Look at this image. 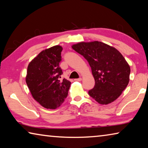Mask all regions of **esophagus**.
Returning a JSON list of instances; mask_svg holds the SVG:
<instances>
[{
  "label": "esophagus",
  "mask_w": 148,
  "mask_h": 148,
  "mask_svg": "<svg viewBox=\"0 0 148 148\" xmlns=\"http://www.w3.org/2000/svg\"><path fill=\"white\" fill-rule=\"evenodd\" d=\"M74 80H75V81H78V82H79V81H81V80H82V78H81V77H79V78L74 79Z\"/></svg>",
  "instance_id": "esophagus-1"
}]
</instances>
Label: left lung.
<instances>
[{"instance_id":"left-lung-1","label":"left lung","mask_w":148,"mask_h":148,"mask_svg":"<svg viewBox=\"0 0 148 148\" xmlns=\"http://www.w3.org/2000/svg\"><path fill=\"white\" fill-rule=\"evenodd\" d=\"M91 68L95 84L88 93L101 104H108L121 95L129 82L131 69L121 53L101 42H80L72 46Z\"/></svg>"}]
</instances>
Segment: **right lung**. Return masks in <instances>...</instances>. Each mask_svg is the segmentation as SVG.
<instances>
[{"label": "right lung", "instance_id": "right-lung-1", "mask_svg": "<svg viewBox=\"0 0 148 148\" xmlns=\"http://www.w3.org/2000/svg\"><path fill=\"white\" fill-rule=\"evenodd\" d=\"M62 47L55 46L40 52L29 64L26 83L32 96L42 106L56 109L68 95L71 82L61 79Z\"/></svg>", "mask_w": 148, "mask_h": 148}]
</instances>
